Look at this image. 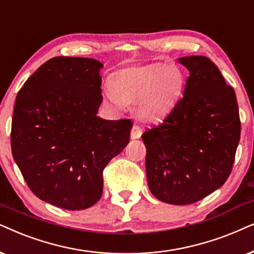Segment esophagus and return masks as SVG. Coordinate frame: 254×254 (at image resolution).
<instances>
[{
	"mask_svg": "<svg viewBox=\"0 0 254 254\" xmlns=\"http://www.w3.org/2000/svg\"><path fill=\"white\" fill-rule=\"evenodd\" d=\"M141 133H143V130H141L139 125H133L132 130H131V138L132 139H138V138H140Z\"/></svg>",
	"mask_w": 254,
	"mask_h": 254,
	"instance_id": "esophagus-1",
	"label": "esophagus"
}]
</instances>
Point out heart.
I'll return each instance as SVG.
<instances>
[{
  "label": "heart",
  "instance_id": "heart-1",
  "mask_svg": "<svg viewBox=\"0 0 254 254\" xmlns=\"http://www.w3.org/2000/svg\"><path fill=\"white\" fill-rule=\"evenodd\" d=\"M185 76L168 64L127 67L114 74L103 87L108 104L120 109L124 103H136L140 120L158 122L170 115L181 99Z\"/></svg>",
  "mask_w": 254,
  "mask_h": 254
}]
</instances>
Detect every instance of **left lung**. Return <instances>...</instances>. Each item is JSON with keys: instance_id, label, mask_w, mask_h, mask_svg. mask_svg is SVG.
<instances>
[{"instance_id": "obj_1", "label": "left lung", "mask_w": 254, "mask_h": 254, "mask_svg": "<svg viewBox=\"0 0 254 254\" xmlns=\"http://www.w3.org/2000/svg\"><path fill=\"white\" fill-rule=\"evenodd\" d=\"M189 70L184 97L141 134L148 188L158 200L190 204L228 180L241 139L235 90L203 56L179 59Z\"/></svg>"}]
</instances>
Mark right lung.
I'll return each mask as SVG.
<instances>
[{"mask_svg":"<svg viewBox=\"0 0 254 254\" xmlns=\"http://www.w3.org/2000/svg\"><path fill=\"white\" fill-rule=\"evenodd\" d=\"M102 66L95 59L56 57L16 97L12 157L37 197L67 210L100 200L103 170L130 141L131 120L96 116L103 100Z\"/></svg>","mask_w":254,"mask_h":254,"instance_id":"obj_1","label":"right lung"}]
</instances>
